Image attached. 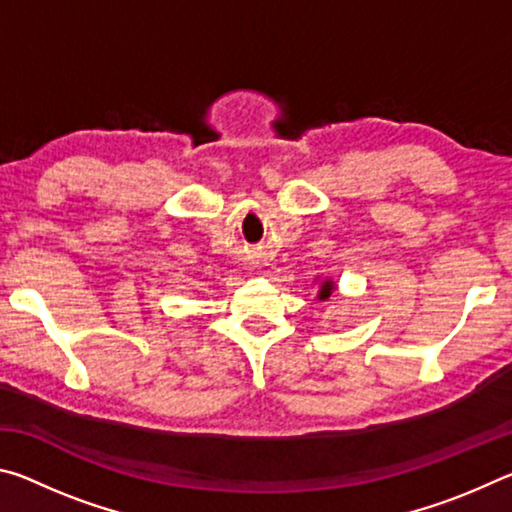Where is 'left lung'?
I'll return each instance as SVG.
<instances>
[{
    "mask_svg": "<svg viewBox=\"0 0 512 512\" xmlns=\"http://www.w3.org/2000/svg\"><path fill=\"white\" fill-rule=\"evenodd\" d=\"M334 282L332 280H325V282H320V291H318V300H327L329 296H332L334 293Z\"/></svg>",
    "mask_w": 512,
    "mask_h": 512,
    "instance_id": "1",
    "label": "left lung"
}]
</instances>
